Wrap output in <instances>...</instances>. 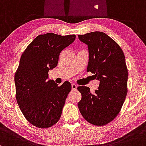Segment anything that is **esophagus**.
<instances>
[{
	"mask_svg": "<svg viewBox=\"0 0 146 146\" xmlns=\"http://www.w3.org/2000/svg\"><path fill=\"white\" fill-rule=\"evenodd\" d=\"M76 88H77V86H76V85L74 84V83H73V84H72V90L73 91L76 90Z\"/></svg>",
	"mask_w": 146,
	"mask_h": 146,
	"instance_id": "esophagus-1",
	"label": "esophagus"
}]
</instances>
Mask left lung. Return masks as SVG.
<instances>
[{"label":"left lung","mask_w":146,"mask_h":146,"mask_svg":"<svg viewBox=\"0 0 146 146\" xmlns=\"http://www.w3.org/2000/svg\"><path fill=\"white\" fill-rule=\"evenodd\" d=\"M78 36L88 47L87 71L94 74L100 81L94 94L88 87H78L81 94L78 109L90 123L105 125L118 115L127 95L128 72L125 56L121 47L104 32H94Z\"/></svg>","instance_id":"left-lung-1"}]
</instances>
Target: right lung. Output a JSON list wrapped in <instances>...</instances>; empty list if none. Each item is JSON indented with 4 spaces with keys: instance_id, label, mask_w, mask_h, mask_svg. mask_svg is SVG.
<instances>
[{
    "instance_id": "obj_1",
    "label": "right lung",
    "mask_w": 146,
    "mask_h": 146,
    "mask_svg": "<svg viewBox=\"0 0 146 146\" xmlns=\"http://www.w3.org/2000/svg\"><path fill=\"white\" fill-rule=\"evenodd\" d=\"M75 38L74 34H40L21 55L14 76L16 101L27 121L36 127L47 128L60 119L72 86L68 81L58 86L47 81L48 72L56 67L60 53Z\"/></svg>"
}]
</instances>
